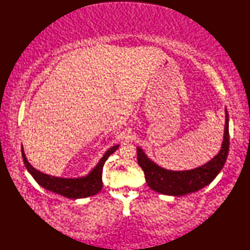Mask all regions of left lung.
Wrapping results in <instances>:
<instances>
[{"label":"left lung","instance_id":"1","mask_svg":"<svg viewBox=\"0 0 250 250\" xmlns=\"http://www.w3.org/2000/svg\"><path fill=\"white\" fill-rule=\"evenodd\" d=\"M226 111L225 134L221 149L210 161L199 167L187 171H171L158 166L147 157L141 147H137V161L145 174L149 188L159 193L182 196L195 192L209 185L224 167L229 152V115Z\"/></svg>","mask_w":250,"mask_h":250}]
</instances>
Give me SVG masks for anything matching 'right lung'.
I'll return each mask as SVG.
<instances>
[{
  "mask_svg": "<svg viewBox=\"0 0 250 250\" xmlns=\"http://www.w3.org/2000/svg\"><path fill=\"white\" fill-rule=\"evenodd\" d=\"M118 147L119 145L110 147L109 149L104 153V156L100 159L97 166H95L86 176L75 178L56 177L48 174H44L43 172H40L39 169L34 168L29 163L28 159H26L24 155L23 147H21V153H22L23 163L26 169H28V172L32 175V177L36 180L37 184L42 186L43 188L51 191V192L63 195L68 199L75 200L88 198V196H91L100 192V190L103 187L102 172L104 163L111 153L118 149Z\"/></svg>",
  "mask_w": 250,
  "mask_h": 250,
  "instance_id": "obj_1",
  "label": "right lung"
}]
</instances>
